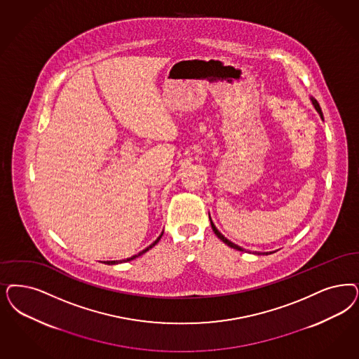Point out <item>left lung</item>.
Instances as JSON below:
<instances>
[{
	"mask_svg": "<svg viewBox=\"0 0 359 359\" xmlns=\"http://www.w3.org/2000/svg\"><path fill=\"white\" fill-rule=\"evenodd\" d=\"M311 99V103H313V106H314V109L317 110V112L320 114V116H321L322 119H323V114H322L321 107H320V104H318V102L314 98H310ZM210 225H212V229H213V232H215V235L217 236L222 241H223L224 244H226L228 247L233 248V249H237V250H240V252H248V250H245L244 248L238 247V245H236L235 243H232V241H229L226 237H224L220 232H219V229L215 226V224H213V222H212V219H210ZM276 252V250H274ZM274 252H266V253H261V252H255V255H272V253H274Z\"/></svg>",
	"mask_w": 359,
	"mask_h": 359,
	"instance_id": "obj_1",
	"label": "left lung"
}]
</instances>
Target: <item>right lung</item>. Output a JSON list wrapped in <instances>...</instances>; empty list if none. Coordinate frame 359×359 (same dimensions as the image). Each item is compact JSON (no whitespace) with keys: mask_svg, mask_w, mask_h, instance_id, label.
Returning a JSON list of instances; mask_svg holds the SVG:
<instances>
[{"mask_svg":"<svg viewBox=\"0 0 359 359\" xmlns=\"http://www.w3.org/2000/svg\"><path fill=\"white\" fill-rule=\"evenodd\" d=\"M161 236H163V232H161V235L149 245V247L146 248V249H143L142 252H139L137 255H135V256H133V257H128V259H126V260H114V261H104V264H107V265H115V264H121V262H127V261H131L134 260V259H136V257H139V256H142V255H144L147 250H149L151 248L155 247L158 243H159V240L161 238Z\"/></svg>","mask_w":359,"mask_h":359,"instance_id":"right-lung-1","label":"right lung"}]
</instances>
